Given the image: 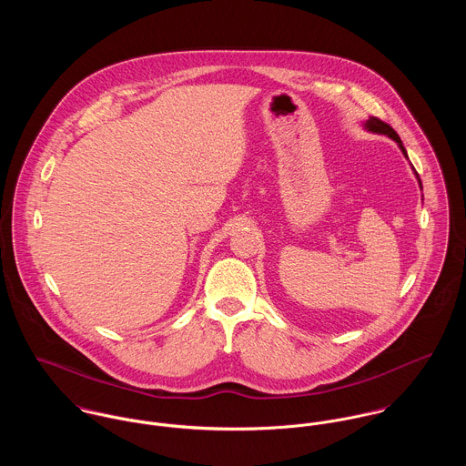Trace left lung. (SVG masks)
<instances>
[{
	"mask_svg": "<svg viewBox=\"0 0 466 466\" xmlns=\"http://www.w3.org/2000/svg\"><path fill=\"white\" fill-rule=\"evenodd\" d=\"M364 129H366V131H370V133L386 134L388 137H391L393 141H397V143H399L400 150H401V152H403V156L407 157V150L403 148L399 134H397V131H395L391 126H388L386 122H382V120H379V118H375V116H370V118L364 122ZM414 174H416V172H414ZM416 177H418V183H420V188H421L420 176L416 174Z\"/></svg>",
	"mask_w": 466,
	"mask_h": 466,
	"instance_id": "1",
	"label": "left lung"
}]
</instances>
